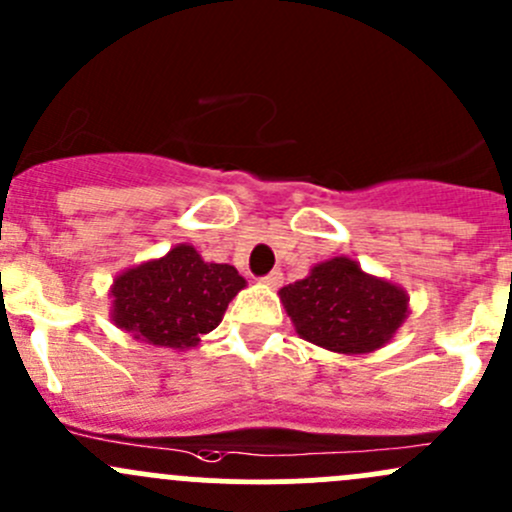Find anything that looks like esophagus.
Returning a JSON list of instances; mask_svg holds the SVG:
<instances>
[{"mask_svg":"<svg viewBox=\"0 0 512 512\" xmlns=\"http://www.w3.org/2000/svg\"><path fill=\"white\" fill-rule=\"evenodd\" d=\"M262 282H265L267 287H280L282 285V270L267 272V275L262 277Z\"/></svg>","mask_w":512,"mask_h":512,"instance_id":"1","label":"esophagus"}]
</instances>
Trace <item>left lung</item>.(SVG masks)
<instances>
[{"label": "left lung", "mask_w": 512, "mask_h": 512, "mask_svg": "<svg viewBox=\"0 0 512 512\" xmlns=\"http://www.w3.org/2000/svg\"><path fill=\"white\" fill-rule=\"evenodd\" d=\"M287 314L307 342L339 354L384 347L409 312L404 289L361 272L349 257H334L312 275L280 289Z\"/></svg>", "instance_id": "1"}]
</instances>
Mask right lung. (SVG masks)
<instances>
[{
	"label": "right lung",
	"instance_id": "obj_1",
	"mask_svg": "<svg viewBox=\"0 0 512 512\" xmlns=\"http://www.w3.org/2000/svg\"><path fill=\"white\" fill-rule=\"evenodd\" d=\"M245 277L232 265L205 262L195 247L133 267L113 282V322L156 347L185 349L223 322Z\"/></svg>",
	"mask_w": 512,
	"mask_h": 512
}]
</instances>
